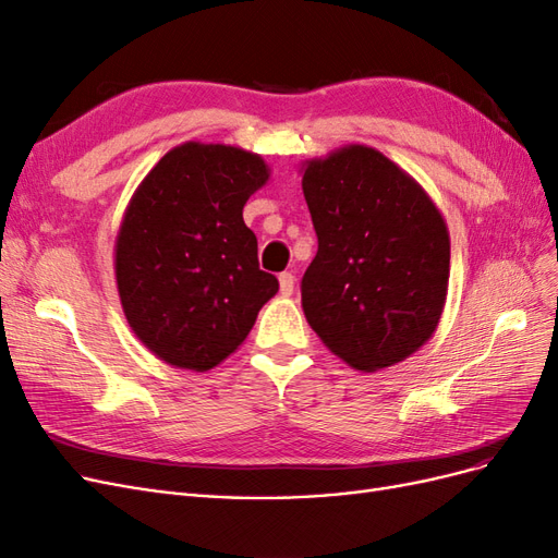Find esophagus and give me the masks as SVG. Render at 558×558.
Segmentation results:
<instances>
[{"label": "esophagus", "mask_w": 558, "mask_h": 558, "mask_svg": "<svg viewBox=\"0 0 558 558\" xmlns=\"http://www.w3.org/2000/svg\"><path fill=\"white\" fill-rule=\"evenodd\" d=\"M279 289H281V295H291L293 289H295V277L291 272H281L279 275Z\"/></svg>", "instance_id": "obj_1"}]
</instances>
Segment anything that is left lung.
<instances>
[{
  "label": "left lung",
  "mask_w": 558,
  "mask_h": 558,
  "mask_svg": "<svg viewBox=\"0 0 558 558\" xmlns=\"http://www.w3.org/2000/svg\"><path fill=\"white\" fill-rule=\"evenodd\" d=\"M318 251L302 312L335 356L363 373L424 347L442 318L449 230L442 211L377 148L347 144L302 162Z\"/></svg>",
  "instance_id": "1"
}]
</instances>
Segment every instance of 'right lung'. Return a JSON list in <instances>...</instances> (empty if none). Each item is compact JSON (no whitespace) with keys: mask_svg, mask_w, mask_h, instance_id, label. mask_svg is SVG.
<instances>
[{"mask_svg":"<svg viewBox=\"0 0 558 558\" xmlns=\"http://www.w3.org/2000/svg\"><path fill=\"white\" fill-rule=\"evenodd\" d=\"M267 179L258 154L185 142L132 193L116 234V286L132 332L160 361L195 373L216 367L277 295L242 216Z\"/></svg>","mask_w":558,"mask_h":558,"instance_id":"obj_1","label":"right lung"}]
</instances>
